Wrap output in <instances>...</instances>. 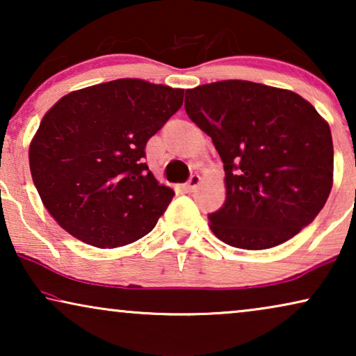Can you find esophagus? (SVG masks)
Here are the masks:
<instances>
[{
	"mask_svg": "<svg viewBox=\"0 0 356 356\" xmlns=\"http://www.w3.org/2000/svg\"><path fill=\"white\" fill-rule=\"evenodd\" d=\"M199 183H201V177H199V175H193V177L189 178V181L186 183V186H184V188H186V191L191 193V191H194V189L199 186Z\"/></svg>",
	"mask_w": 356,
	"mask_h": 356,
	"instance_id": "1",
	"label": "esophagus"
}]
</instances>
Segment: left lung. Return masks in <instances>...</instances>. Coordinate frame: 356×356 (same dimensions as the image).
Here are the masks:
<instances>
[{"label":"left lung","mask_w":356,"mask_h":356,"mask_svg":"<svg viewBox=\"0 0 356 356\" xmlns=\"http://www.w3.org/2000/svg\"><path fill=\"white\" fill-rule=\"evenodd\" d=\"M189 118L211 136L227 197L209 216L218 240L269 250L309 225L334 183L329 123L295 92L228 79L186 90Z\"/></svg>","instance_id":"left-lung-1"}]
</instances>
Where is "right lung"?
I'll list each match as a JSON object with an SVG mask.
<instances>
[{"label": "right lung", "instance_id": "1", "mask_svg": "<svg viewBox=\"0 0 356 356\" xmlns=\"http://www.w3.org/2000/svg\"><path fill=\"white\" fill-rule=\"evenodd\" d=\"M183 89L116 79L61 97L29 145L38 196L63 230L95 248L152 230L175 196L143 163L145 144L183 105Z\"/></svg>", "mask_w": 356, "mask_h": 356}]
</instances>
